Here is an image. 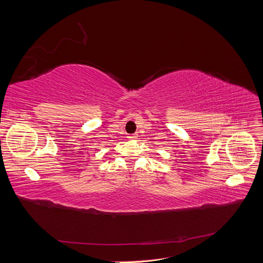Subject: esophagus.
Wrapping results in <instances>:
<instances>
[{"mask_svg":"<svg viewBox=\"0 0 263 263\" xmlns=\"http://www.w3.org/2000/svg\"><path fill=\"white\" fill-rule=\"evenodd\" d=\"M137 137H138L137 135H135V134H134V135H129V136H128V138H129L130 140H135V139H137Z\"/></svg>","mask_w":263,"mask_h":263,"instance_id":"esophagus-1","label":"esophagus"}]
</instances>
